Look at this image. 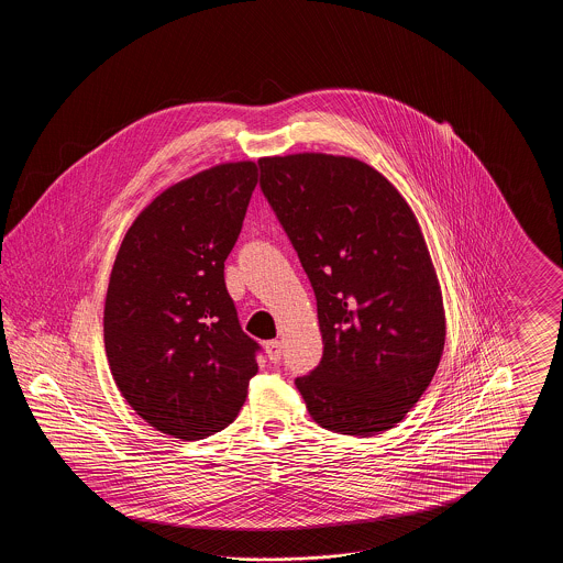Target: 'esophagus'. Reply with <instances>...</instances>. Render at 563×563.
Listing matches in <instances>:
<instances>
[{"instance_id":"obj_1","label":"esophagus","mask_w":563,"mask_h":563,"mask_svg":"<svg viewBox=\"0 0 563 563\" xmlns=\"http://www.w3.org/2000/svg\"><path fill=\"white\" fill-rule=\"evenodd\" d=\"M266 354H268L272 363H280V358H283V344H280V340H269V342H266Z\"/></svg>"}]
</instances>
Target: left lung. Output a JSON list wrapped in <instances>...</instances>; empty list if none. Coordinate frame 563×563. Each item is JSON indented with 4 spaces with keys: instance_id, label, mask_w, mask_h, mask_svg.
Segmentation results:
<instances>
[{
    "instance_id": "obj_1",
    "label": "left lung",
    "mask_w": 563,
    "mask_h": 563,
    "mask_svg": "<svg viewBox=\"0 0 563 563\" xmlns=\"http://www.w3.org/2000/svg\"><path fill=\"white\" fill-rule=\"evenodd\" d=\"M262 189L317 295L322 358L297 377L322 429L372 437L420 401L445 346L422 228L382 173L350 156L260 161Z\"/></svg>"
}]
</instances>
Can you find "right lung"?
I'll use <instances>...</instances> for the list:
<instances>
[{
    "instance_id": "right-lung-1",
    "label": "right lung",
    "mask_w": 563,
    "mask_h": 563,
    "mask_svg": "<svg viewBox=\"0 0 563 563\" xmlns=\"http://www.w3.org/2000/svg\"><path fill=\"white\" fill-rule=\"evenodd\" d=\"M255 186L257 164L241 161L164 189L111 268L103 338L113 382L150 427L181 441L232 424L260 369L223 280Z\"/></svg>"
}]
</instances>
